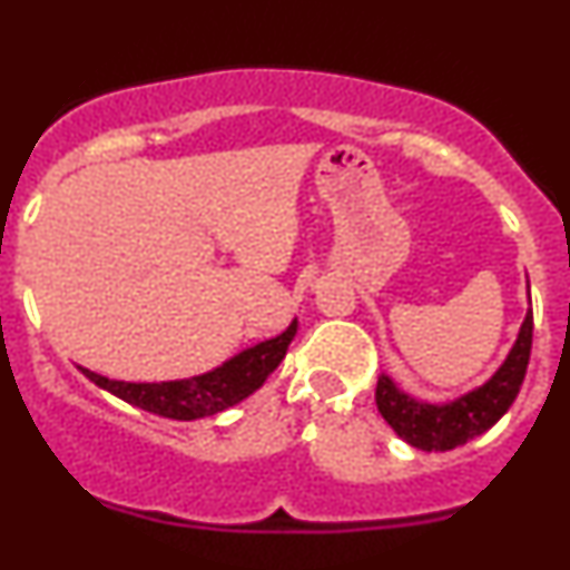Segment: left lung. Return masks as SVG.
Returning a JSON list of instances; mask_svg holds the SVG:
<instances>
[{"mask_svg":"<svg viewBox=\"0 0 570 570\" xmlns=\"http://www.w3.org/2000/svg\"><path fill=\"white\" fill-rule=\"evenodd\" d=\"M530 292V284H527ZM532 350V308H527L517 341L500 368L483 385L451 401H426L401 391L387 374L376 382V406L406 445L417 451L442 453L475 440L511 410L522 387Z\"/></svg>","mask_w":570,"mask_h":570,"instance_id":"left-lung-1","label":"left lung"}]
</instances>
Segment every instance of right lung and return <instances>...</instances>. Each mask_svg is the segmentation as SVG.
I'll return each mask as SVG.
<instances>
[{
  "mask_svg": "<svg viewBox=\"0 0 570 570\" xmlns=\"http://www.w3.org/2000/svg\"><path fill=\"white\" fill-rule=\"evenodd\" d=\"M295 335L297 320H292V325L275 338L259 341V344L232 355L229 361L215 365L213 371L188 376V380L122 382L95 374L83 365H79V368L89 382H95V385L117 395V399L128 401V404L139 406V410L171 417V421H199V417L218 415V412L229 410V406L248 399L250 393L259 391L267 376L286 357V350H289Z\"/></svg>",
  "mask_w": 570,
  "mask_h": 570,
  "instance_id": "obj_1",
  "label": "right lung"
}]
</instances>
